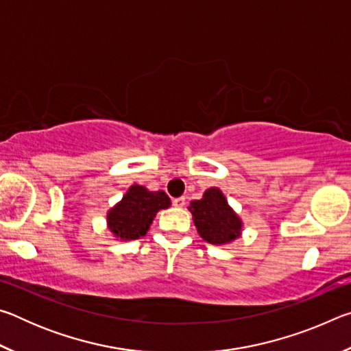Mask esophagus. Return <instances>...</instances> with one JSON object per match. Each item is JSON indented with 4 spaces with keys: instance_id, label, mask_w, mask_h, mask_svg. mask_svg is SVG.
I'll list each match as a JSON object with an SVG mask.
<instances>
[{
    "instance_id": "34e87169",
    "label": "esophagus",
    "mask_w": 351,
    "mask_h": 351,
    "mask_svg": "<svg viewBox=\"0 0 351 351\" xmlns=\"http://www.w3.org/2000/svg\"><path fill=\"white\" fill-rule=\"evenodd\" d=\"M173 206H175V207H184V206H186V198H184V197L175 198V199H173Z\"/></svg>"
}]
</instances>
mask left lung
I'll return each mask as SVG.
<instances>
[{"label": "left lung", "mask_w": 351, "mask_h": 351, "mask_svg": "<svg viewBox=\"0 0 351 351\" xmlns=\"http://www.w3.org/2000/svg\"><path fill=\"white\" fill-rule=\"evenodd\" d=\"M189 210L192 212L201 239L210 245H228L241 235L240 217L217 187L207 189L203 198L192 201Z\"/></svg>", "instance_id": "8db88e82"}]
</instances>
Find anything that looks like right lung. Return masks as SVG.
<instances>
[{
	"instance_id": "1",
	"label": "right lung",
	"mask_w": 351,
	"mask_h": 351,
	"mask_svg": "<svg viewBox=\"0 0 351 351\" xmlns=\"http://www.w3.org/2000/svg\"><path fill=\"white\" fill-rule=\"evenodd\" d=\"M170 198L162 190L150 192L144 186H134L127 190L123 198L108 210V229L121 240H138L150 229L156 213L170 207Z\"/></svg>"
}]
</instances>
